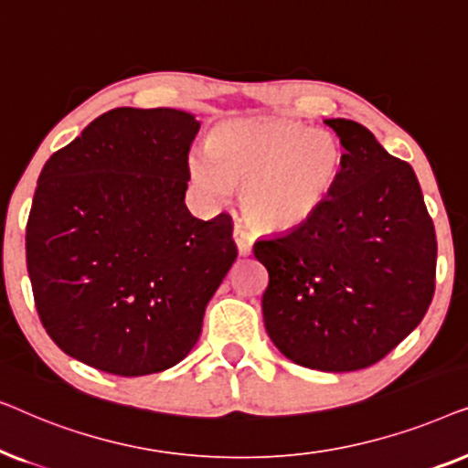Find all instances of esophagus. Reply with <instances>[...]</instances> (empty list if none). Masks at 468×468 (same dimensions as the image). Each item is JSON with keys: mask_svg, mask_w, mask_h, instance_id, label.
I'll use <instances>...</instances> for the list:
<instances>
[{"mask_svg": "<svg viewBox=\"0 0 468 468\" xmlns=\"http://www.w3.org/2000/svg\"><path fill=\"white\" fill-rule=\"evenodd\" d=\"M234 242H236V249H239L240 255H249V253H251L253 236L249 234L247 229L240 226V223H236V226H234Z\"/></svg>", "mask_w": 468, "mask_h": 468, "instance_id": "obj_1", "label": "esophagus"}]
</instances>
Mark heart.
I'll return each mask as SVG.
<instances>
[{
    "label": "heart",
    "mask_w": 468,
    "mask_h": 468,
    "mask_svg": "<svg viewBox=\"0 0 468 468\" xmlns=\"http://www.w3.org/2000/svg\"><path fill=\"white\" fill-rule=\"evenodd\" d=\"M189 178L210 200L242 187L240 207L260 229L296 228L322 208L343 170L330 132L283 119H228L208 133V149L189 155Z\"/></svg>",
    "instance_id": "b5f03b06"
}]
</instances>
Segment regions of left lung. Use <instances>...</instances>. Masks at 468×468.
<instances>
[{
    "label": "left lung",
    "instance_id": "8db88e82",
    "mask_svg": "<svg viewBox=\"0 0 468 468\" xmlns=\"http://www.w3.org/2000/svg\"><path fill=\"white\" fill-rule=\"evenodd\" d=\"M343 144L328 200L290 232L261 239V311L281 354L306 368L373 367L418 328L434 296L437 236L411 165L367 127L325 121Z\"/></svg>",
    "mask_w": 468,
    "mask_h": 468
}]
</instances>
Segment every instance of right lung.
Returning a JSON list of instances; mask_svg holds the SVG:
<instances>
[{
    "label": "right lung",
    "mask_w": 468,
    "mask_h": 468,
    "mask_svg": "<svg viewBox=\"0 0 468 468\" xmlns=\"http://www.w3.org/2000/svg\"><path fill=\"white\" fill-rule=\"evenodd\" d=\"M200 123L175 108H114L50 155L25 249L37 315L68 356L121 377L175 367L234 264L232 217L185 207Z\"/></svg>",
    "instance_id": "add662e5"
}]
</instances>
